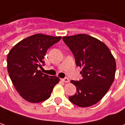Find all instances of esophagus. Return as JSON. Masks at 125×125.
Masks as SVG:
<instances>
[{
  "mask_svg": "<svg viewBox=\"0 0 125 125\" xmlns=\"http://www.w3.org/2000/svg\"><path fill=\"white\" fill-rule=\"evenodd\" d=\"M61 80H62V81L64 82V83H68V82H69V79L67 78V77H65V78L64 79H62Z\"/></svg>",
  "mask_w": 125,
  "mask_h": 125,
  "instance_id": "obj_1",
  "label": "esophagus"
}]
</instances>
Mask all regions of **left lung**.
<instances>
[{"mask_svg": "<svg viewBox=\"0 0 125 125\" xmlns=\"http://www.w3.org/2000/svg\"><path fill=\"white\" fill-rule=\"evenodd\" d=\"M62 40L74 55L76 65L82 67L79 81H71L77 87L70 102L80 107L98 103L114 81L116 62L106 45L87 34L64 36Z\"/></svg>", "mask_w": 125, "mask_h": 125, "instance_id": "left-lung-1", "label": "left lung"}]
</instances>
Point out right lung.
I'll list each match as a JSON object with an SVG mask.
<instances>
[{
    "label": "right lung",
    "mask_w": 125,
    "mask_h": 125,
    "mask_svg": "<svg viewBox=\"0 0 125 125\" xmlns=\"http://www.w3.org/2000/svg\"><path fill=\"white\" fill-rule=\"evenodd\" d=\"M61 39V36L35 34L19 42L8 54L9 75L16 90L27 102L46 100L59 82L58 77L44 74L39 68L44 65L48 49Z\"/></svg>",
    "instance_id": "add662e5"
}]
</instances>
